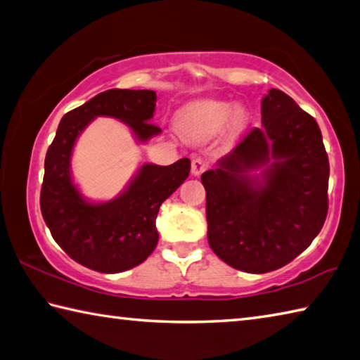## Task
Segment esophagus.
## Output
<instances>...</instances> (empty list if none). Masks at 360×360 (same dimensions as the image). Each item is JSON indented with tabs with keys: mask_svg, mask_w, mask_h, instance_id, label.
<instances>
[{
	"mask_svg": "<svg viewBox=\"0 0 360 360\" xmlns=\"http://www.w3.org/2000/svg\"><path fill=\"white\" fill-rule=\"evenodd\" d=\"M206 168H207V162L205 159L197 158L192 160V174L193 176H200Z\"/></svg>",
	"mask_w": 360,
	"mask_h": 360,
	"instance_id": "obj_1",
	"label": "esophagus"
}]
</instances>
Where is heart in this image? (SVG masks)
Here are the masks:
<instances>
[{
  "label": "heart",
  "instance_id": "1",
  "mask_svg": "<svg viewBox=\"0 0 360 360\" xmlns=\"http://www.w3.org/2000/svg\"><path fill=\"white\" fill-rule=\"evenodd\" d=\"M230 122L233 135L244 132L248 115L233 102L200 101L187 105L178 116V126L192 139H207L219 134Z\"/></svg>",
  "mask_w": 360,
  "mask_h": 360
}]
</instances>
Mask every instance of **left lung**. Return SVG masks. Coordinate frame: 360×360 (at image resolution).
<instances>
[{
	"label": "left lung",
	"instance_id": "left-lung-1",
	"mask_svg": "<svg viewBox=\"0 0 360 360\" xmlns=\"http://www.w3.org/2000/svg\"><path fill=\"white\" fill-rule=\"evenodd\" d=\"M261 122L201 174L209 245L252 274L280 269L302 253L329 206V159L315 117L272 88L261 101ZM258 167L259 179L248 174Z\"/></svg>",
	"mask_w": 360,
	"mask_h": 360
}]
</instances>
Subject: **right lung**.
<instances>
[{
	"instance_id": "1",
	"label": "right lung",
	"mask_w": 360,
	"mask_h": 360,
	"mask_svg": "<svg viewBox=\"0 0 360 360\" xmlns=\"http://www.w3.org/2000/svg\"><path fill=\"white\" fill-rule=\"evenodd\" d=\"M154 91L108 89L63 116L45 155L41 212L51 236L69 257L97 272L116 274L143 263L158 245L159 207L191 173V160L173 165L146 163L120 197L88 202L70 178V155L82 130L96 116L126 122L146 141L162 129L149 122L155 110Z\"/></svg>"
}]
</instances>
